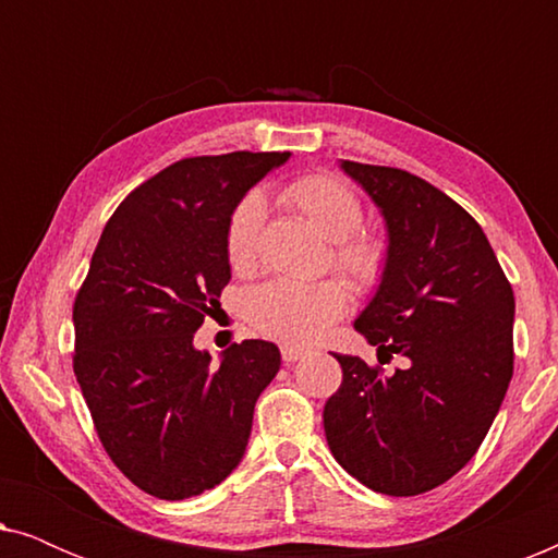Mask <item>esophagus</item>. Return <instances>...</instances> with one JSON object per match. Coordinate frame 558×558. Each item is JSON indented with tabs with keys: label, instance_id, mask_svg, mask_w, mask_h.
Listing matches in <instances>:
<instances>
[{
	"label": "esophagus",
	"instance_id": "obj_1",
	"mask_svg": "<svg viewBox=\"0 0 558 558\" xmlns=\"http://www.w3.org/2000/svg\"><path fill=\"white\" fill-rule=\"evenodd\" d=\"M304 355L302 348H294V345H281V361H284L287 365L300 361V357Z\"/></svg>",
	"mask_w": 558,
	"mask_h": 558
}]
</instances>
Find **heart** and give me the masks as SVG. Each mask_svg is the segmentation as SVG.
<instances>
[{
	"mask_svg": "<svg viewBox=\"0 0 558 558\" xmlns=\"http://www.w3.org/2000/svg\"><path fill=\"white\" fill-rule=\"evenodd\" d=\"M281 201L332 239V264L357 289L368 292L384 281L391 264V243L384 233L363 231V203L348 182L332 174H302L284 185ZM264 226L262 195L248 193L235 205L226 228V256L231 269L248 271L258 258V235ZM348 287L340 279L269 281L246 294V317L269 338L284 342L317 340L335 319L345 315Z\"/></svg>",
	"mask_w": 558,
	"mask_h": 558,
	"instance_id": "heart-1",
	"label": "heart"
}]
</instances>
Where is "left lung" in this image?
Listing matches in <instances>:
<instances>
[{"label":"left lung","instance_id":"8db88e82","mask_svg":"<svg viewBox=\"0 0 558 558\" xmlns=\"http://www.w3.org/2000/svg\"><path fill=\"white\" fill-rule=\"evenodd\" d=\"M340 167L384 213L391 243L355 330L409 365L384 373L335 355L342 384L325 403V437L342 470L371 490L422 495L472 460L506 399L513 289L483 228L452 197L396 167Z\"/></svg>","mask_w":558,"mask_h":558}]
</instances>
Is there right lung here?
<instances>
[{
  "instance_id": "obj_1",
  "label": "right lung",
  "mask_w": 558,
  "mask_h": 558,
  "mask_svg": "<svg viewBox=\"0 0 558 558\" xmlns=\"http://www.w3.org/2000/svg\"><path fill=\"white\" fill-rule=\"evenodd\" d=\"M289 151L180 159L124 197L73 304V371L111 462L162 500L201 495L246 452L274 342H233L210 363L193 338L231 281L228 218Z\"/></svg>"
}]
</instances>
